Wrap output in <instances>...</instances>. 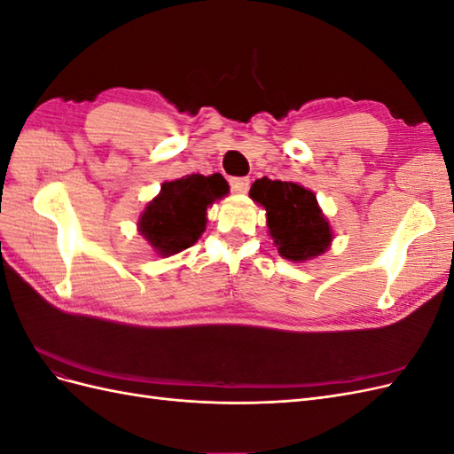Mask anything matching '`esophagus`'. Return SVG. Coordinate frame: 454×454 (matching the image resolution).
Instances as JSON below:
<instances>
[{
    "label": "esophagus",
    "mask_w": 454,
    "mask_h": 454,
    "mask_svg": "<svg viewBox=\"0 0 454 454\" xmlns=\"http://www.w3.org/2000/svg\"><path fill=\"white\" fill-rule=\"evenodd\" d=\"M229 185L232 189V193H246L250 189V180L248 177H231Z\"/></svg>",
    "instance_id": "esophagus-1"
}]
</instances>
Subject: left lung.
Here are the masks:
<instances>
[{
	"mask_svg": "<svg viewBox=\"0 0 454 454\" xmlns=\"http://www.w3.org/2000/svg\"><path fill=\"white\" fill-rule=\"evenodd\" d=\"M250 197L267 210L270 237L282 257L307 261L327 250L332 229L312 191L292 182L261 177L254 182Z\"/></svg>",
	"mask_w": 454,
	"mask_h": 454,
	"instance_id": "1",
	"label": "left lung"
}]
</instances>
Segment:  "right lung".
I'll return each instance as SVG.
<instances>
[{"label":"right lung","instance_id":"add662e5","mask_svg":"<svg viewBox=\"0 0 454 454\" xmlns=\"http://www.w3.org/2000/svg\"><path fill=\"white\" fill-rule=\"evenodd\" d=\"M227 191L222 174H189L162 184L159 197L147 204L140 217V232L164 257L182 252L199 240L206 225V208Z\"/></svg>","mask_w":454,"mask_h":454}]
</instances>
